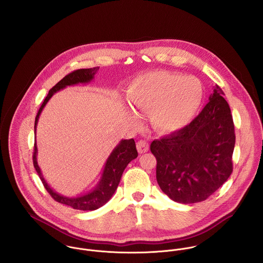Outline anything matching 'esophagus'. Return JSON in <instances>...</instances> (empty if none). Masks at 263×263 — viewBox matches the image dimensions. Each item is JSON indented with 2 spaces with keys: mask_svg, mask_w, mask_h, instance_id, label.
<instances>
[{
  "mask_svg": "<svg viewBox=\"0 0 263 263\" xmlns=\"http://www.w3.org/2000/svg\"><path fill=\"white\" fill-rule=\"evenodd\" d=\"M137 149H138V152H139L140 154L146 153V152L149 151V144H148L146 141L141 140V141H139V142L137 143Z\"/></svg>",
  "mask_w": 263,
  "mask_h": 263,
  "instance_id": "esophagus-1",
  "label": "esophagus"
}]
</instances>
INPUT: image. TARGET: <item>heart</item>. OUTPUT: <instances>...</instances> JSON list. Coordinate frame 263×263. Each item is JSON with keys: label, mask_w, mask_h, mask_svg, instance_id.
I'll list each match as a JSON object with an SVG mask.
<instances>
[{"label": "heart", "mask_w": 263, "mask_h": 263, "mask_svg": "<svg viewBox=\"0 0 263 263\" xmlns=\"http://www.w3.org/2000/svg\"><path fill=\"white\" fill-rule=\"evenodd\" d=\"M200 81L165 71H156L137 78L128 92L132 106L141 113L151 112L153 126L162 134L181 129L196 116L203 101ZM137 122L139 117L132 113Z\"/></svg>", "instance_id": "obj_1"}]
</instances>
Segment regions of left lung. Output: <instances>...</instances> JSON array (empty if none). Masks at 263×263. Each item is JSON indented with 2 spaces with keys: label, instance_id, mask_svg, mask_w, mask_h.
<instances>
[{
  "label": "left lung",
  "instance_id": "left-lung-1",
  "mask_svg": "<svg viewBox=\"0 0 263 263\" xmlns=\"http://www.w3.org/2000/svg\"><path fill=\"white\" fill-rule=\"evenodd\" d=\"M224 95L216 85L209 103L188 125L151 144L157 182L176 202L205 200L233 171L234 123Z\"/></svg>",
  "mask_w": 263,
  "mask_h": 263
}]
</instances>
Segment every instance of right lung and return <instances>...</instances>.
I'll use <instances>...</instances> for the list:
<instances>
[{
    "label": "right lung",
    "instance_id": "1",
    "mask_svg": "<svg viewBox=\"0 0 263 263\" xmlns=\"http://www.w3.org/2000/svg\"><path fill=\"white\" fill-rule=\"evenodd\" d=\"M99 67L91 68V69H81L77 70L75 72L66 76L64 79H62L54 87H52L47 96L45 97L42 105L40 106L38 110L37 115L35 117V123H34V136L36 139V126H37L39 116L42 112L44 106L46 103L50 100V98L59 91L65 89L68 86H75L78 84H88L93 79L94 76L98 72ZM37 146L36 141L34 145V154H33V165L37 172L38 176L40 180L42 181L45 189L48 191V193L51 195V197L57 200L60 203L69 205L75 210L80 211H95L102 205H104L112 196L116 190V188L119 184L121 175L127 166V164L136 159L138 157V151L136 148V143L134 139L130 140H121L118 145L113 149L110 153L109 157L107 158L103 172L101 174V177L98 181V183L94 186V188L81 195L77 196H65L53 190L48 185L46 180L44 179L42 172L38 166L37 163Z\"/></svg>",
    "mask_w": 263,
    "mask_h": 263
}]
</instances>
